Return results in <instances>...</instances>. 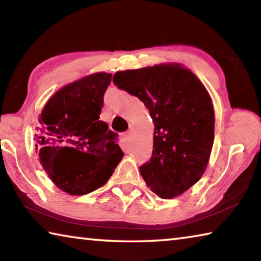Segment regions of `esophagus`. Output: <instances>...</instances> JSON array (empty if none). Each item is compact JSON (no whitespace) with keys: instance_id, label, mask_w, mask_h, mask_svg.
<instances>
[{"instance_id":"34e87169","label":"esophagus","mask_w":261,"mask_h":261,"mask_svg":"<svg viewBox=\"0 0 261 261\" xmlns=\"http://www.w3.org/2000/svg\"><path fill=\"white\" fill-rule=\"evenodd\" d=\"M130 137H131V131H126L124 136H123V139H124V141H129Z\"/></svg>"}]
</instances>
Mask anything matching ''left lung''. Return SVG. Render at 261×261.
Here are the masks:
<instances>
[{"label": "left lung", "mask_w": 261, "mask_h": 261, "mask_svg": "<svg viewBox=\"0 0 261 261\" xmlns=\"http://www.w3.org/2000/svg\"><path fill=\"white\" fill-rule=\"evenodd\" d=\"M113 82L143 101L154 122L151 160L139 167L152 191L170 199L204 174L214 143V108L208 92L179 64L125 70Z\"/></svg>", "instance_id": "1"}]
</instances>
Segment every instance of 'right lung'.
<instances>
[{
  "label": "right lung",
  "instance_id": "1",
  "mask_svg": "<svg viewBox=\"0 0 261 261\" xmlns=\"http://www.w3.org/2000/svg\"><path fill=\"white\" fill-rule=\"evenodd\" d=\"M112 74L98 72L64 86L48 100L39 118L35 147L59 189L72 196L102 187L124 155L117 134L100 121Z\"/></svg>",
  "mask_w": 261,
  "mask_h": 261
}]
</instances>
